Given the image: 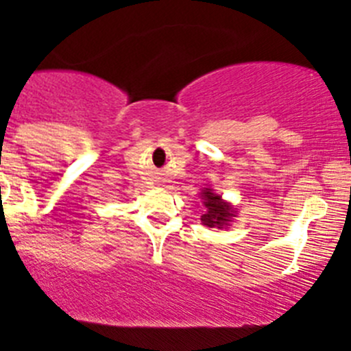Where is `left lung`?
Listing matches in <instances>:
<instances>
[{
  "label": "left lung",
  "mask_w": 351,
  "mask_h": 351,
  "mask_svg": "<svg viewBox=\"0 0 351 351\" xmlns=\"http://www.w3.org/2000/svg\"><path fill=\"white\" fill-rule=\"evenodd\" d=\"M198 197L202 198V225L208 228H220V230L230 227L234 217H237L235 215L237 210L234 208V205L225 202L222 195H219L210 186L204 188Z\"/></svg>",
  "instance_id": "8db88e82"
}]
</instances>
